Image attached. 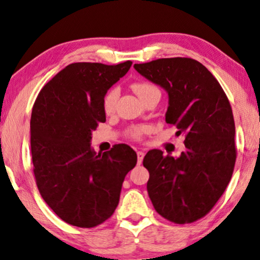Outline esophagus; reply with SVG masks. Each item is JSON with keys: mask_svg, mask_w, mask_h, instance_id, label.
I'll return each instance as SVG.
<instances>
[{"mask_svg": "<svg viewBox=\"0 0 260 260\" xmlns=\"http://www.w3.org/2000/svg\"><path fill=\"white\" fill-rule=\"evenodd\" d=\"M137 156H138V164H141L144 159V152L143 151H137Z\"/></svg>", "mask_w": 260, "mask_h": 260, "instance_id": "obj_1", "label": "esophagus"}]
</instances>
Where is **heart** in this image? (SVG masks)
<instances>
[{
	"instance_id": "1",
	"label": "heart",
	"mask_w": 260,
	"mask_h": 260,
	"mask_svg": "<svg viewBox=\"0 0 260 260\" xmlns=\"http://www.w3.org/2000/svg\"><path fill=\"white\" fill-rule=\"evenodd\" d=\"M133 91L138 94V97L140 100H144L147 94L151 93V92L154 90H158L153 84L149 83V81H137L132 85ZM120 96V90L119 87L114 86L110 87L103 96V101H102V107H103V111L107 115L113 114L115 111V108H116V103L117 100H119ZM146 131L145 127L141 126H133L129 127L127 129V136L129 138H132L134 140H140L141 137H143L144 132Z\"/></svg>"
}]
</instances>
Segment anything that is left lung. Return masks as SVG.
Returning <instances> with one entry per match:
<instances>
[{
  "label": "left lung",
  "mask_w": 260,
  "mask_h": 260,
  "mask_svg": "<svg viewBox=\"0 0 260 260\" xmlns=\"http://www.w3.org/2000/svg\"><path fill=\"white\" fill-rule=\"evenodd\" d=\"M137 72L166 88V122L186 134L179 158L151 150L147 192L153 208L176 224L193 223L211 211L234 172L235 123L225 92L205 66L189 57L158 58L134 64Z\"/></svg>",
  "instance_id": "8db88e82"
}]
</instances>
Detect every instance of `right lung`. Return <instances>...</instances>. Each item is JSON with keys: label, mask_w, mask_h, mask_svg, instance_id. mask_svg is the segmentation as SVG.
Here are the masks:
<instances>
[{"label": "right lung", "mask_w": 260, "mask_h": 260, "mask_svg": "<svg viewBox=\"0 0 260 260\" xmlns=\"http://www.w3.org/2000/svg\"><path fill=\"white\" fill-rule=\"evenodd\" d=\"M119 64L75 62L39 91L31 115L36 185L50 209L68 224L93 228L111 217L124 176L137 164L126 144L96 154L91 132L106 122L104 93L127 73Z\"/></svg>", "instance_id": "1"}]
</instances>
